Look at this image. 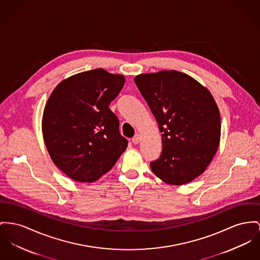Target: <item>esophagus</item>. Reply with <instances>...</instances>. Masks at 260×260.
Here are the masks:
<instances>
[{
  "label": "esophagus",
  "mask_w": 260,
  "mask_h": 260,
  "mask_svg": "<svg viewBox=\"0 0 260 260\" xmlns=\"http://www.w3.org/2000/svg\"><path fill=\"white\" fill-rule=\"evenodd\" d=\"M132 142H133V144L137 145L139 142H140V135H139V134H136V135L132 138Z\"/></svg>",
  "instance_id": "34e87169"
}]
</instances>
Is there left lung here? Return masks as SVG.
Returning a JSON list of instances; mask_svg holds the SVG:
<instances>
[{"label":"left lung","mask_w":260,"mask_h":260,"mask_svg":"<svg viewBox=\"0 0 260 260\" xmlns=\"http://www.w3.org/2000/svg\"><path fill=\"white\" fill-rule=\"evenodd\" d=\"M135 84L158 124L162 150L151 161L158 178L173 185L204 173L220 143L218 106L207 88L177 71L142 74Z\"/></svg>","instance_id":"obj_1"}]
</instances>
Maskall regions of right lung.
<instances>
[{
  "instance_id": "obj_1",
  "label": "right lung",
  "mask_w": 260,
  "mask_h": 260,
  "mask_svg": "<svg viewBox=\"0 0 260 260\" xmlns=\"http://www.w3.org/2000/svg\"><path fill=\"white\" fill-rule=\"evenodd\" d=\"M104 69L77 74L53 90L42 132L54 164L72 179L92 182L109 172L128 146L109 104L124 86Z\"/></svg>"
}]
</instances>
